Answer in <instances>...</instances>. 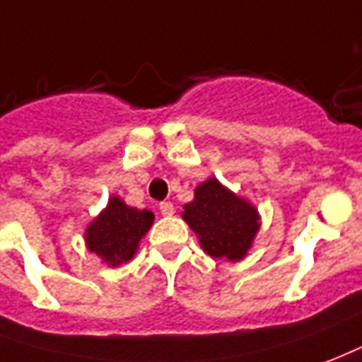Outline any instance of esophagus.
<instances>
[{"label":"esophagus","mask_w":362,"mask_h":362,"mask_svg":"<svg viewBox=\"0 0 362 362\" xmlns=\"http://www.w3.org/2000/svg\"><path fill=\"white\" fill-rule=\"evenodd\" d=\"M160 212H162V216H171L175 212V208L171 202H160Z\"/></svg>","instance_id":"34e87169"}]
</instances>
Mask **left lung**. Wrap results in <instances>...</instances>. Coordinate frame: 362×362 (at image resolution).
<instances>
[{"label":"left lung","mask_w":362,"mask_h":362,"mask_svg":"<svg viewBox=\"0 0 362 362\" xmlns=\"http://www.w3.org/2000/svg\"><path fill=\"white\" fill-rule=\"evenodd\" d=\"M181 216L199 235L200 247L226 260H241L260 228L255 206L223 189L218 179L199 185Z\"/></svg>","instance_id":"1"}]
</instances>
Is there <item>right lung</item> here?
<instances>
[{
  "instance_id": "obj_1",
  "label": "right lung",
  "mask_w": 362,
  "mask_h": 362,
  "mask_svg": "<svg viewBox=\"0 0 362 362\" xmlns=\"http://www.w3.org/2000/svg\"><path fill=\"white\" fill-rule=\"evenodd\" d=\"M152 221L154 214L150 210L129 208L123 200L113 197L86 229V247L110 266L129 262Z\"/></svg>"
}]
</instances>
